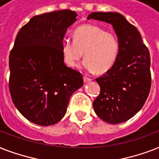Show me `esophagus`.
Masks as SVG:
<instances>
[{
	"label": "esophagus",
	"mask_w": 159,
	"mask_h": 159,
	"mask_svg": "<svg viewBox=\"0 0 159 159\" xmlns=\"http://www.w3.org/2000/svg\"><path fill=\"white\" fill-rule=\"evenodd\" d=\"M83 79H84V82H89L90 81H91V78H89V77H87V76H84V77H83Z\"/></svg>",
	"instance_id": "34e87169"
}]
</instances>
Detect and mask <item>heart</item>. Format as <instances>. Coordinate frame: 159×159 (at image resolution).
Instances as JSON below:
<instances>
[{"mask_svg": "<svg viewBox=\"0 0 159 159\" xmlns=\"http://www.w3.org/2000/svg\"><path fill=\"white\" fill-rule=\"evenodd\" d=\"M72 37L73 41L62 44V57L67 66L76 67L84 53L83 67L87 71L104 73L113 67L120 52L115 34L97 25L86 24L77 27Z\"/></svg>", "mask_w": 159, "mask_h": 159, "instance_id": "obj_1", "label": "heart"}]
</instances>
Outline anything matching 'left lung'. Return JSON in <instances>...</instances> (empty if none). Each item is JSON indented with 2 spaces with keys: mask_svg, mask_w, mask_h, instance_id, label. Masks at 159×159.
Wrapping results in <instances>:
<instances>
[{
  "mask_svg": "<svg viewBox=\"0 0 159 159\" xmlns=\"http://www.w3.org/2000/svg\"><path fill=\"white\" fill-rule=\"evenodd\" d=\"M90 19L111 24L120 43L113 67L96 78L101 92L93 102L94 111L107 123H122L138 113L148 97L152 81L149 51L135 26L120 14L93 12Z\"/></svg>",
  "mask_w": 159,
  "mask_h": 159,
  "instance_id": "8db88e82",
  "label": "left lung"
}]
</instances>
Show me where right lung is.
<instances>
[{"label":"right lung","mask_w":159,"mask_h":159,"mask_svg":"<svg viewBox=\"0 0 159 159\" xmlns=\"http://www.w3.org/2000/svg\"><path fill=\"white\" fill-rule=\"evenodd\" d=\"M77 16L62 10L34 16L17 34L9 56V89L16 108L32 123H57L83 85L82 73L67 67L62 54L67 29Z\"/></svg>","instance_id":"1"}]
</instances>
